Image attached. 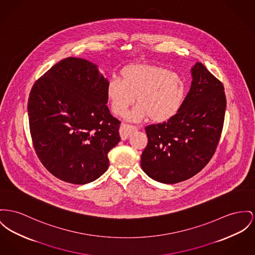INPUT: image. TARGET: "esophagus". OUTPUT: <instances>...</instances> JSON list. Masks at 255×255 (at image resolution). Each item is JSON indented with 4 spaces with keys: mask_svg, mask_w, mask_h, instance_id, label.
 Segmentation results:
<instances>
[{
    "mask_svg": "<svg viewBox=\"0 0 255 255\" xmlns=\"http://www.w3.org/2000/svg\"><path fill=\"white\" fill-rule=\"evenodd\" d=\"M136 129L137 128H136L135 127H133V126L122 124L121 127H120V135H121L122 140L128 139L133 131H135Z\"/></svg>",
    "mask_w": 255,
    "mask_h": 255,
    "instance_id": "obj_1",
    "label": "esophagus"
}]
</instances>
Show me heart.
I'll return each mask as SVG.
<instances>
[{
  "mask_svg": "<svg viewBox=\"0 0 255 255\" xmlns=\"http://www.w3.org/2000/svg\"><path fill=\"white\" fill-rule=\"evenodd\" d=\"M186 83L176 72L150 64H132L123 68L120 79L111 78L106 87L107 99L114 114L123 116L134 102L128 119H150L163 123L180 110L186 97Z\"/></svg>",
  "mask_w": 255,
  "mask_h": 255,
  "instance_id": "heart-1",
  "label": "heart"
}]
</instances>
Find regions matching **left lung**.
I'll return each mask as SVG.
<instances>
[{
  "instance_id": "8db88e82",
  "label": "left lung",
  "mask_w": 255,
  "mask_h": 255,
  "mask_svg": "<svg viewBox=\"0 0 255 255\" xmlns=\"http://www.w3.org/2000/svg\"><path fill=\"white\" fill-rule=\"evenodd\" d=\"M190 71V89L178 113L145 128L148 144L141 167L159 183H180L200 172L220 141L226 109L223 85L201 63Z\"/></svg>"
}]
</instances>
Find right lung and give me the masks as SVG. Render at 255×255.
<instances>
[{"label":"right lung","instance_id":"add662e5","mask_svg":"<svg viewBox=\"0 0 255 255\" xmlns=\"http://www.w3.org/2000/svg\"><path fill=\"white\" fill-rule=\"evenodd\" d=\"M108 80L96 64L67 58L33 86L28 115L34 148L44 167L67 183H91L108 169L121 140L107 107Z\"/></svg>","mask_w":255,"mask_h":255}]
</instances>
